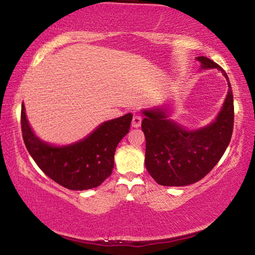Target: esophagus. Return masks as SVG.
<instances>
[{
	"mask_svg": "<svg viewBox=\"0 0 255 255\" xmlns=\"http://www.w3.org/2000/svg\"><path fill=\"white\" fill-rule=\"evenodd\" d=\"M140 124H141V117L139 115H133L132 116V122H131V126L132 127H135V128H137V127H139L140 126Z\"/></svg>",
	"mask_w": 255,
	"mask_h": 255,
	"instance_id": "1",
	"label": "esophagus"
}]
</instances>
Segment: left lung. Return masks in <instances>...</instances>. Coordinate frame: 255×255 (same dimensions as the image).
Instances as JSON below:
<instances>
[{
  "label": "left lung",
  "mask_w": 255,
  "mask_h": 255,
  "mask_svg": "<svg viewBox=\"0 0 255 255\" xmlns=\"http://www.w3.org/2000/svg\"><path fill=\"white\" fill-rule=\"evenodd\" d=\"M197 59L202 68H218L227 80L228 94L215 123L188 131L166 119L162 110L143 111L146 169L158 184L166 187H183L205 178L225 153L234 128V100L226 72L205 56Z\"/></svg>",
  "instance_id": "obj_1"
}]
</instances>
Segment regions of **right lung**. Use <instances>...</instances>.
I'll list each match as a JSON object with an SVG mask.
<instances>
[{
	"label": "right lung",
	"instance_id": "1",
	"mask_svg": "<svg viewBox=\"0 0 255 255\" xmlns=\"http://www.w3.org/2000/svg\"><path fill=\"white\" fill-rule=\"evenodd\" d=\"M132 115L103 123L85 139L64 147H54L34 136L21 107V130L25 147L44 173L71 190H88L111 175L115 152L129 131Z\"/></svg>",
	"mask_w": 255,
	"mask_h": 255
}]
</instances>
